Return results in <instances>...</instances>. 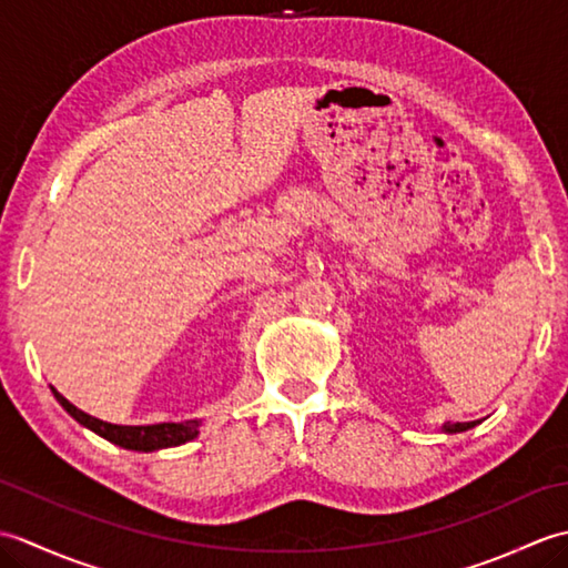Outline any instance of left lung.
<instances>
[{
    "instance_id": "8db88e82",
    "label": "left lung",
    "mask_w": 568,
    "mask_h": 568,
    "mask_svg": "<svg viewBox=\"0 0 568 568\" xmlns=\"http://www.w3.org/2000/svg\"><path fill=\"white\" fill-rule=\"evenodd\" d=\"M470 427H476V422H446L444 432L454 434V432H466V429H470Z\"/></svg>"
}]
</instances>
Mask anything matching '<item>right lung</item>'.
<instances>
[{
    "label": "right lung",
    "instance_id": "1",
    "mask_svg": "<svg viewBox=\"0 0 568 568\" xmlns=\"http://www.w3.org/2000/svg\"><path fill=\"white\" fill-rule=\"evenodd\" d=\"M55 400L63 405L68 413L75 417L80 425L90 427L92 432H98L100 437L110 439L112 444L124 446V449H136V452H153V449H165V446H178L185 444L190 439L197 437V419H187V422H163V425H146V427H122V425H110V422H102L98 417H92L88 413H82L72 403H68L63 395H60L53 388Z\"/></svg>",
    "mask_w": 568,
    "mask_h": 568
}]
</instances>
